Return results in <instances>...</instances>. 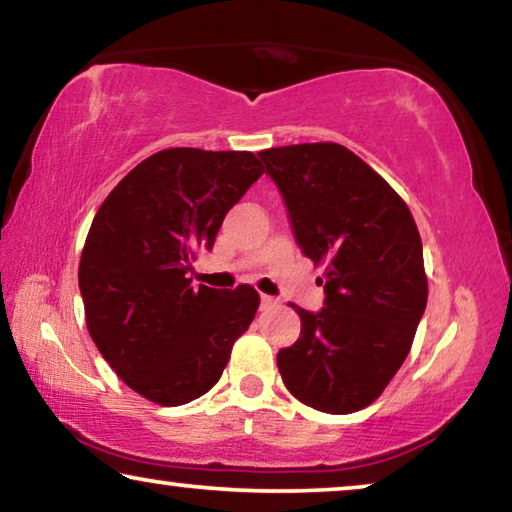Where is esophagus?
<instances>
[{"label":"esophagus","instance_id":"34e87169","mask_svg":"<svg viewBox=\"0 0 512 512\" xmlns=\"http://www.w3.org/2000/svg\"><path fill=\"white\" fill-rule=\"evenodd\" d=\"M259 304H262V311H269V308L278 306V299H276V297H269V294H262V299H259Z\"/></svg>","mask_w":512,"mask_h":512}]
</instances>
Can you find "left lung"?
Here are the masks:
<instances>
[{
	"label": "left lung",
	"mask_w": 512,
	"mask_h": 512,
	"mask_svg": "<svg viewBox=\"0 0 512 512\" xmlns=\"http://www.w3.org/2000/svg\"><path fill=\"white\" fill-rule=\"evenodd\" d=\"M257 155L283 194L294 239L325 264V308L292 306L301 334L278 352V371L306 406L355 413L401 369L427 308L420 232L392 185L341 143Z\"/></svg>",
	"instance_id": "obj_1"
}]
</instances>
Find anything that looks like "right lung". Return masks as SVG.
Masks as SVG:
<instances>
[{
    "label": "right lung",
    "mask_w": 512,
    "mask_h": 512,
    "mask_svg": "<svg viewBox=\"0 0 512 512\" xmlns=\"http://www.w3.org/2000/svg\"><path fill=\"white\" fill-rule=\"evenodd\" d=\"M262 174L248 150L167 148L136 164L99 206L78 264L85 322L111 369L143 399H199L255 320V287H194L187 273Z\"/></svg>",
    "instance_id": "add662e5"
}]
</instances>
